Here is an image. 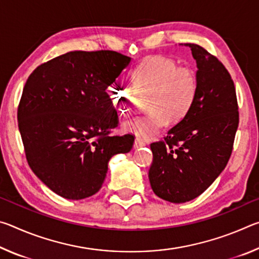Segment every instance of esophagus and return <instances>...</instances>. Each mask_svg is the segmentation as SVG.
Listing matches in <instances>:
<instances>
[{
	"instance_id": "34e87169",
	"label": "esophagus",
	"mask_w": 259,
	"mask_h": 259,
	"mask_svg": "<svg viewBox=\"0 0 259 259\" xmlns=\"http://www.w3.org/2000/svg\"><path fill=\"white\" fill-rule=\"evenodd\" d=\"M144 145H145V144H144L142 140L138 139V138L135 139V143H134V148H135V150H138V148L143 147Z\"/></svg>"
}]
</instances>
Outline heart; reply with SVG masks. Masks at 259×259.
<instances>
[{
    "mask_svg": "<svg viewBox=\"0 0 259 259\" xmlns=\"http://www.w3.org/2000/svg\"><path fill=\"white\" fill-rule=\"evenodd\" d=\"M138 93H151L147 102L150 112L125 123L124 129L140 138H152L170 121L182 120L190 111L198 93V76L191 67L178 66L171 58L151 56L131 72ZM112 105L120 115L133 112L135 98L129 88L120 82L108 87Z\"/></svg>",
    "mask_w": 259,
    "mask_h": 259,
    "instance_id": "1",
    "label": "heart"
}]
</instances>
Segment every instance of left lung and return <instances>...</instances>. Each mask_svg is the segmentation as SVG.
Wrapping results in <instances>:
<instances>
[{
    "mask_svg": "<svg viewBox=\"0 0 259 259\" xmlns=\"http://www.w3.org/2000/svg\"><path fill=\"white\" fill-rule=\"evenodd\" d=\"M184 46L191 48L196 61L198 93L188 113L168 131L165 143L151 144L148 171L153 192L172 203L198 198L221 175L239 125L234 83L224 65L202 47Z\"/></svg>",
    "mask_w": 259,
    "mask_h": 259,
    "instance_id": "obj_1",
    "label": "left lung"
}]
</instances>
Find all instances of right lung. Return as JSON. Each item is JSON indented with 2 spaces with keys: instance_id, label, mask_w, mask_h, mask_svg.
Instances as JSON below:
<instances>
[{
  "instance_id": "right-lung-1",
  "label": "right lung",
  "mask_w": 259,
  "mask_h": 259,
  "mask_svg": "<svg viewBox=\"0 0 259 259\" xmlns=\"http://www.w3.org/2000/svg\"><path fill=\"white\" fill-rule=\"evenodd\" d=\"M130 61L115 51H71L40 65L26 81L18 107L26 159L56 194H96L111 157L133 148V135H109L119 121L106 93Z\"/></svg>"
}]
</instances>
